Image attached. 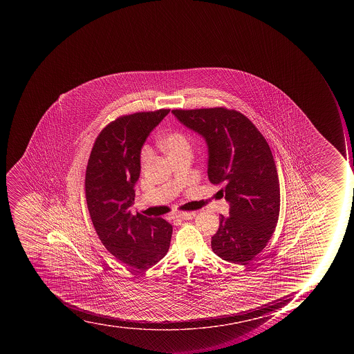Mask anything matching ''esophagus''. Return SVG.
<instances>
[{"label":"esophagus","instance_id":"34e87169","mask_svg":"<svg viewBox=\"0 0 354 354\" xmlns=\"http://www.w3.org/2000/svg\"><path fill=\"white\" fill-rule=\"evenodd\" d=\"M175 217L181 220H190L196 217V212H180L176 214Z\"/></svg>","mask_w":354,"mask_h":354}]
</instances>
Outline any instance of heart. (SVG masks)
Segmentation results:
<instances>
[{
  "label": "heart",
  "mask_w": 354,
  "mask_h": 354,
  "mask_svg": "<svg viewBox=\"0 0 354 354\" xmlns=\"http://www.w3.org/2000/svg\"><path fill=\"white\" fill-rule=\"evenodd\" d=\"M160 145L169 158L177 156L178 153L189 151V142H188L187 137L181 133H171V134L165 136L160 142ZM149 155H151V151L148 148H144L142 153V162H146Z\"/></svg>",
  "instance_id": "1"
}]
</instances>
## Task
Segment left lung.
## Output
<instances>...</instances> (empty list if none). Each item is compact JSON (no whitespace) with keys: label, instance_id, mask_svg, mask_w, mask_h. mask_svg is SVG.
I'll return each mask as SVG.
<instances>
[{"label":"left lung","instance_id":"1","mask_svg":"<svg viewBox=\"0 0 354 354\" xmlns=\"http://www.w3.org/2000/svg\"><path fill=\"white\" fill-rule=\"evenodd\" d=\"M171 113L206 142L210 183L225 184L229 216L220 214L212 251L225 261L247 265L263 250L278 223L280 187L270 147L239 111L217 107Z\"/></svg>","mask_w":354,"mask_h":354}]
</instances>
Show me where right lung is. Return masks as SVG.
<instances>
[{
  "mask_svg": "<svg viewBox=\"0 0 354 354\" xmlns=\"http://www.w3.org/2000/svg\"><path fill=\"white\" fill-rule=\"evenodd\" d=\"M169 109L117 118L100 131L85 177L87 208L107 250L127 266L146 270L169 249L173 225L162 218L131 214L134 187L140 175V151Z\"/></svg>",
  "mask_w": 354,
  "mask_h": 354,
  "instance_id": "right-lung-1",
  "label": "right lung"
}]
</instances>
